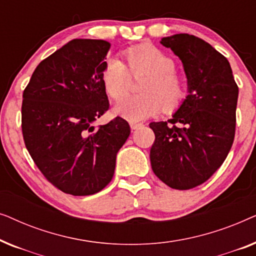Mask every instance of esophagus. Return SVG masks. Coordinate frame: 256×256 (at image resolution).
<instances>
[{
  "mask_svg": "<svg viewBox=\"0 0 256 256\" xmlns=\"http://www.w3.org/2000/svg\"><path fill=\"white\" fill-rule=\"evenodd\" d=\"M142 124H140V122H135V121H132L130 122V128L132 129V130H135V129H138L140 127H142Z\"/></svg>",
  "mask_w": 256,
  "mask_h": 256,
  "instance_id": "obj_1",
  "label": "esophagus"
}]
</instances>
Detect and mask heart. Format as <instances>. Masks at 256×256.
<instances>
[{"instance_id":"b5f03b06","label":"heart","mask_w":256,"mask_h":256,"mask_svg":"<svg viewBox=\"0 0 256 256\" xmlns=\"http://www.w3.org/2000/svg\"><path fill=\"white\" fill-rule=\"evenodd\" d=\"M132 74H146L140 86L142 94L122 96L128 92L131 76L127 65L118 57H110L104 64L102 80L107 93L118 100L115 113L130 121H140L158 113L160 108L170 113L180 107L186 96V84L174 71V60L155 46H138L126 52Z\"/></svg>"}]
</instances>
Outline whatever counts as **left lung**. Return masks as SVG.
<instances>
[{
  "label": "left lung",
  "mask_w": 256,
  "mask_h": 256,
  "mask_svg": "<svg viewBox=\"0 0 256 256\" xmlns=\"http://www.w3.org/2000/svg\"><path fill=\"white\" fill-rule=\"evenodd\" d=\"M160 44L182 60L188 96L170 120L149 124L150 162L168 186L188 190L208 180L232 148L239 88L228 60L202 38L177 34Z\"/></svg>",
  "instance_id": "8db88e82"
}]
</instances>
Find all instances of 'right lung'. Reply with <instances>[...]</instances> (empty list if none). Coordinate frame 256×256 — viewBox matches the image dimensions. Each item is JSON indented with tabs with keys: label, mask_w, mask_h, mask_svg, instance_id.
<instances>
[{
	"label": "right lung",
	"mask_w": 256,
	"mask_h": 256,
	"mask_svg": "<svg viewBox=\"0 0 256 256\" xmlns=\"http://www.w3.org/2000/svg\"><path fill=\"white\" fill-rule=\"evenodd\" d=\"M110 48L102 40H70L40 62L23 92L28 152L51 184L72 196L94 194L110 183L130 135L120 116L93 126L110 107L102 80Z\"/></svg>",
	"instance_id": "obj_1"
}]
</instances>
